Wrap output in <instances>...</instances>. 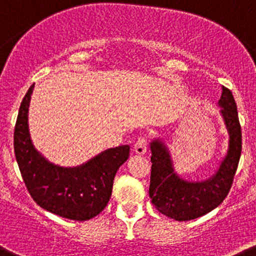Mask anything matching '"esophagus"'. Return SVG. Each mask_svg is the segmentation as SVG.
Returning <instances> with one entry per match:
<instances>
[{"label": "esophagus", "instance_id": "obj_1", "mask_svg": "<svg viewBox=\"0 0 256 256\" xmlns=\"http://www.w3.org/2000/svg\"><path fill=\"white\" fill-rule=\"evenodd\" d=\"M134 151L138 155H144L146 152V138L145 136H141V138H138V141L135 142V146H134Z\"/></svg>", "mask_w": 256, "mask_h": 256}]
</instances>
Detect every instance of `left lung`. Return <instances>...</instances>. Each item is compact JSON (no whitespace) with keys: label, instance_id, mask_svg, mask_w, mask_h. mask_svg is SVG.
Here are the masks:
<instances>
[{"label":"left lung","instance_id":"left-lung-1","mask_svg":"<svg viewBox=\"0 0 256 256\" xmlns=\"http://www.w3.org/2000/svg\"><path fill=\"white\" fill-rule=\"evenodd\" d=\"M229 132V150L219 170L202 182L182 180L175 174L170 154L162 141L151 142V176L148 195L161 214L178 222H188L219 206L232 188L242 155V128L232 91L222 86L219 100Z\"/></svg>","mask_w":256,"mask_h":256}]
</instances>
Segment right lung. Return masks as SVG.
Returning a JSON list of instances; mask_svg holds the SVG:
<instances>
[{
    "mask_svg": "<svg viewBox=\"0 0 256 256\" xmlns=\"http://www.w3.org/2000/svg\"><path fill=\"white\" fill-rule=\"evenodd\" d=\"M34 85L22 100L14 132V156L27 190L42 209L66 219L85 222L100 214L112 192L118 168L128 158L130 146L108 148L85 165L60 168L37 152L27 124Z\"/></svg>",
    "mask_w": 256,
    "mask_h": 256,
    "instance_id": "right-lung-1",
    "label": "right lung"
}]
</instances>
